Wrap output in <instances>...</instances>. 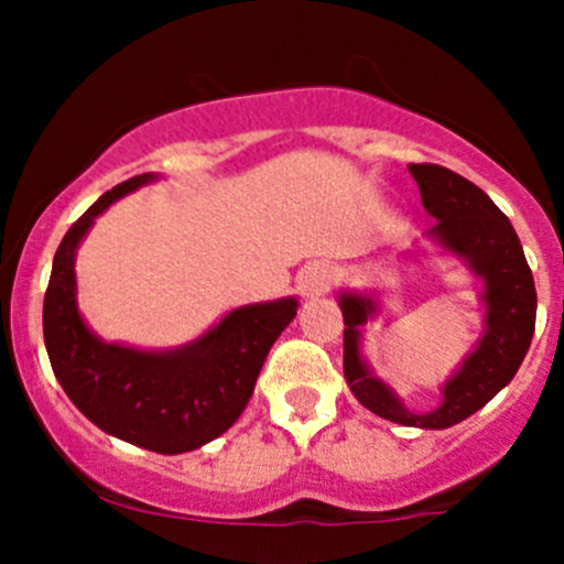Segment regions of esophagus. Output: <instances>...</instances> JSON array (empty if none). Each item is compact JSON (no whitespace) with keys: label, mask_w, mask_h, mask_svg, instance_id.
Wrapping results in <instances>:
<instances>
[{"label":"esophagus","mask_w":564,"mask_h":564,"mask_svg":"<svg viewBox=\"0 0 564 564\" xmlns=\"http://www.w3.org/2000/svg\"><path fill=\"white\" fill-rule=\"evenodd\" d=\"M328 283H332V268L323 262L304 264L302 273L296 275V291H300L302 300H318L328 289Z\"/></svg>","instance_id":"esophagus-1"}]
</instances>
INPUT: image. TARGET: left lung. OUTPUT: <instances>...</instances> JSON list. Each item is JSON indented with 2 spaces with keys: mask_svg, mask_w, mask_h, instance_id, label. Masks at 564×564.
I'll use <instances>...</instances> for the list:
<instances>
[{
  "mask_svg": "<svg viewBox=\"0 0 564 564\" xmlns=\"http://www.w3.org/2000/svg\"><path fill=\"white\" fill-rule=\"evenodd\" d=\"M408 172L422 191L426 215L435 219L424 232L426 241L464 262L482 283V334L443 381L440 405L411 411L364 355V326L381 313V294L377 289H341L336 302L345 315V379L358 403L387 422L448 430L480 411L514 379L533 339L539 300L520 238L488 193L437 164H408Z\"/></svg>",
  "mask_w": 564,
  "mask_h": 564,
  "instance_id": "left-lung-1",
  "label": "left lung"
}]
</instances>
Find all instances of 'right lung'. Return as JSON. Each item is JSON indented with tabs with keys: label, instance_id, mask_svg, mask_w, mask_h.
<instances>
[{
	"label": "right lung",
	"instance_id": "right-lung-1",
	"mask_svg": "<svg viewBox=\"0 0 564 564\" xmlns=\"http://www.w3.org/2000/svg\"><path fill=\"white\" fill-rule=\"evenodd\" d=\"M156 180V172H145L116 185L70 225L55 251L42 323L55 379L89 422L138 448L177 456L238 422L270 347L294 321L300 302L281 296L243 304L193 341L170 349L97 336L76 302V251L108 206Z\"/></svg>",
	"mask_w": 564,
	"mask_h": 564
}]
</instances>
